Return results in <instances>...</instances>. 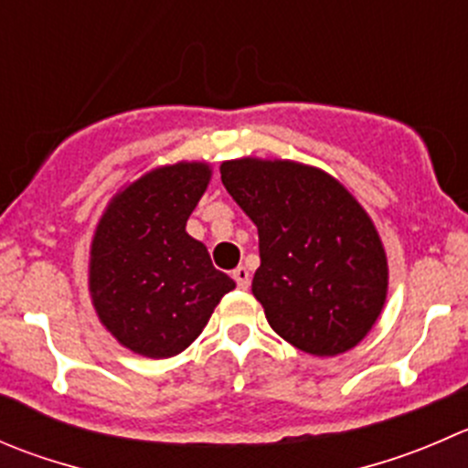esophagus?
<instances>
[{
  "label": "esophagus",
  "mask_w": 468,
  "mask_h": 468,
  "mask_svg": "<svg viewBox=\"0 0 468 468\" xmlns=\"http://www.w3.org/2000/svg\"><path fill=\"white\" fill-rule=\"evenodd\" d=\"M233 279H235V283H238V288L247 290L249 288V281H251V274H249L247 267L239 265L238 270H233Z\"/></svg>",
  "instance_id": "obj_1"
}]
</instances>
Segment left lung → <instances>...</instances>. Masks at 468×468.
Masks as SVG:
<instances>
[{
	"instance_id": "8db88e82",
	"label": "left lung",
	"mask_w": 468,
	"mask_h": 468,
	"mask_svg": "<svg viewBox=\"0 0 468 468\" xmlns=\"http://www.w3.org/2000/svg\"><path fill=\"white\" fill-rule=\"evenodd\" d=\"M221 183L258 229L253 297L302 352L343 355L373 329L388 265L368 212L335 178L290 160H229Z\"/></svg>"
}]
</instances>
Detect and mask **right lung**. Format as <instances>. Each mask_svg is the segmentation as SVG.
Here are the masks:
<instances>
[{
    "label": "right lung",
    "mask_w": 468,
    "mask_h": 468,
    "mask_svg": "<svg viewBox=\"0 0 468 468\" xmlns=\"http://www.w3.org/2000/svg\"><path fill=\"white\" fill-rule=\"evenodd\" d=\"M210 166L178 162L121 189L90 242L89 290L100 322L134 355L166 359L198 338L235 281L185 230Z\"/></svg>",
    "instance_id": "obj_1"
}]
</instances>
